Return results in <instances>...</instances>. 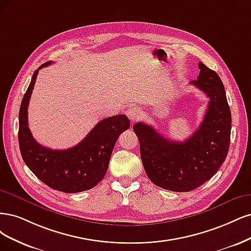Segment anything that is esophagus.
Segmentation results:
<instances>
[{"instance_id": "1", "label": "esophagus", "mask_w": 251, "mask_h": 251, "mask_svg": "<svg viewBox=\"0 0 251 251\" xmlns=\"http://www.w3.org/2000/svg\"><path fill=\"white\" fill-rule=\"evenodd\" d=\"M127 116L130 119L131 122H135L142 117V110L137 107H131L127 110Z\"/></svg>"}]
</instances>
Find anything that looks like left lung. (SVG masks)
Instances as JSON below:
<instances>
[{"instance_id":"8db88e82","label":"left lung","mask_w":251,"mask_h":251,"mask_svg":"<svg viewBox=\"0 0 251 251\" xmlns=\"http://www.w3.org/2000/svg\"><path fill=\"white\" fill-rule=\"evenodd\" d=\"M198 87L208 98V106L199 128L183 143L174 142L143 122L133 130L140 142L141 157L149 179L173 192H190L209 180L227 156L231 114L224 85L217 73L199 62Z\"/></svg>"}]
</instances>
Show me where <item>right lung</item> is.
I'll return each instance as SVG.
<instances>
[{"instance_id": "obj_1", "label": "right lung", "mask_w": 251, "mask_h": 251, "mask_svg": "<svg viewBox=\"0 0 251 251\" xmlns=\"http://www.w3.org/2000/svg\"><path fill=\"white\" fill-rule=\"evenodd\" d=\"M51 64H42L32 76L23 97L19 116V144L25 164L38 179L53 190L79 193L91 190L107 172L109 159L119 135L130 127L125 115L103 119L84 140L66 150H52L38 144L28 127V105L38 71Z\"/></svg>"}]
</instances>
